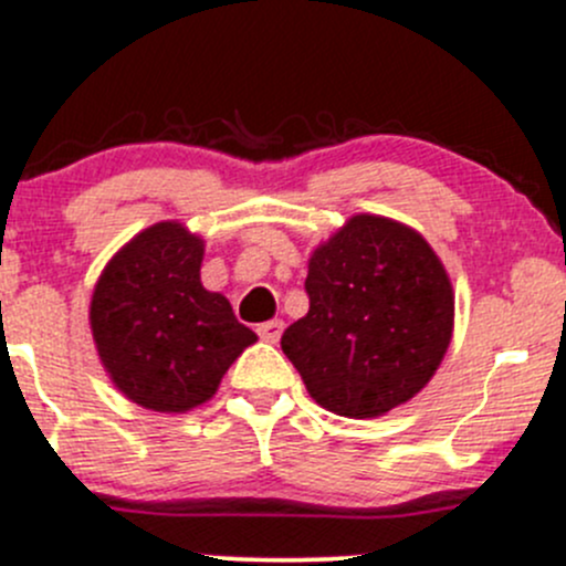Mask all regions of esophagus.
Here are the masks:
<instances>
[{"label": "esophagus", "instance_id": "1", "mask_svg": "<svg viewBox=\"0 0 566 566\" xmlns=\"http://www.w3.org/2000/svg\"><path fill=\"white\" fill-rule=\"evenodd\" d=\"M255 333H259L264 340H270V344H275V340L283 335V322L281 318H272V322L259 324V327H255Z\"/></svg>", "mask_w": 566, "mask_h": 566}]
</instances>
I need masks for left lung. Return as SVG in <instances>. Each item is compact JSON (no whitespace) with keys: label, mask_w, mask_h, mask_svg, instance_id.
<instances>
[{"label":"left lung","mask_w":566,"mask_h":566,"mask_svg":"<svg viewBox=\"0 0 566 566\" xmlns=\"http://www.w3.org/2000/svg\"><path fill=\"white\" fill-rule=\"evenodd\" d=\"M307 307L281 346L307 394L346 418L410 401L451 344L454 291L427 239L357 214L311 255Z\"/></svg>","instance_id":"1"}]
</instances>
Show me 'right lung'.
Here are the masks:
<instances>
[{"instance_id": "right-lung-1", "label": "right lung", "mask_w": 566, "mask_h": 566, "mask_svg": "<svg viewBox=\"0 0 566 566\" xmlns=\"http://www.w3.org/2000/svg\"><path fill=\"white\" fill-rule=\"evenodd\" d=\"M203 242L178 222L134 237L93 291L91 327L112 382L156 412L214 396L222 374L255 340L231 302L200 283Z\"/></svg>"}]
</instances>
